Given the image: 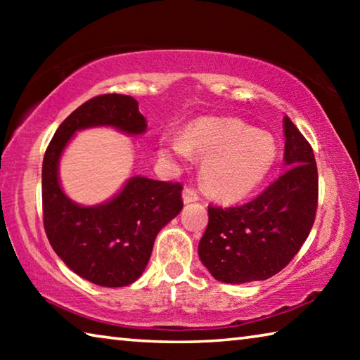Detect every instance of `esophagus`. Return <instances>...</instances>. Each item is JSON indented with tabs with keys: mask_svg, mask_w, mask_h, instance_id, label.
Segmentation results:
<instances>
[{
	"mask_svg": "<svg viewBox=\"0 0 360 360\" xmlns=\"http://www.w3.org/2000/svg\"><path fill=\"white\" fill-rule=\"evenodd\" d=\"M182 200H184V203H192V202H197L198 200V193L193 191L191 187H186L184 191H182Z\"/></svg>",
	"mask_w": 360,
	"mask_h": 360,
	"instance_id": "esophagus-1",
	"label": "esophagus"
}]
</instances>
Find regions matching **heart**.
<instances>
[{
    "label": "heart",
    "mask_w": 360,
    "mask_h": 360,
    "mask_svg": "<svg viewBox=\"0 0 360 360\" xmlns=\"http://www.w3.org/2000/svg\"><path fill=\"white\" fill-rule=\"evenodd\" d=\"M158 154L174 165L191 155L205 158L202 179L206 191L219 200L235 202L266 178L278 149L271 135L240 119L202 117L186 127L182 138H163Z\"/></svg>",
    "instance_id": "heart-1"
}]
</instances>
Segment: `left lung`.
<instances>
[{
  "label": "left lung",
  "mask_w": 360,
  "mask_h": 360,
  "mask_svg": "<svg viewBox=\"0 0 360 360\" xmlns=\"http://www.w3.org/2000/svg\"><path fill=\"white\" fill-rule=\"evenodd\" d=\"M285 172L252 202L208 206L198 255L212 278L229 284L264 281L300 251L318 208V168L309 143L285 115Z\"/></svg>",
  "instance_id": "1"
}]
</instances>
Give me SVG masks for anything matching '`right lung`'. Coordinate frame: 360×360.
Masks as SVG:
<instances>
[{
    "mask_svg": "<svg viewBox=\"0 0 360 360\" xmlns=\"http://www.w3.org/2000/svg\"><path fill=\"white\" fill-rule=\"evenodd\" d=\"M94 127H112L125 135L148 130L138 101L129 95L95 96L72 111L42 162L44 229L53 251L76 275L105 288H124L143 275L157 233L181 212L182 186L131 176L108 202H72L60 184V158L76 131Z\"/></svg>",
    "mask_w": 360,
    "mask_h": 360,
    "instance_id": "1",
    "label": "right lung"
}]
</instances>
